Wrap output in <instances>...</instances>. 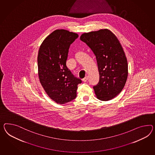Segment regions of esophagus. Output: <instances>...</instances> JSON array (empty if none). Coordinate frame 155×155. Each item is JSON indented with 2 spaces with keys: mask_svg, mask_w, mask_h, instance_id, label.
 <instances>
[{
  "mask_svg": "<svg viewBox=\"0 0 155 155\" xmlns=\"http://www.w3.org/2000/svg\"><path fill=\"white\" fill-rule=\"evenodd\" d=\"M87 79H88V77L87 76H85L84 79H83V81L84 82H86L87 81Z\"/></svg>",
  "mask_w": 155,
  "mask_h": 155,
  "instance_id": "1",
  "label": "esophagus"
}]
</instances>
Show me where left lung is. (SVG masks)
Segmentation results:
<instances>
[{"label": "left lung", "mask_w": 155, "mask_h": 155, "mask_svg": "<svg viewBox=\"0 0 155 155\" xmlns=\"http://www.w3.org/2000/svg\"><path fill=\"white\" fill-rule=\"evenodd\" d=\"M80 40L96 57L99 80L93 89L97 98L101 101L113 99L123 90L128 75L127 59L119 40L108 29L84 33Z\"/></svg>", "instance_id": "1"}]
</instances>
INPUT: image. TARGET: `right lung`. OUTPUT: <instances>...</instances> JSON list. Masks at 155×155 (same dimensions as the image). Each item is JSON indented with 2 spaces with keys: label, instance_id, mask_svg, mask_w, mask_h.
Returning a JSON list of instances; mask_svg holds the SVG:
<instances>
[{
  "label": "right lung",
  "instance_id": "add662e5",
  "mask_svg": "<svg viewBox=\"0 0 155 155\" xmlns=\"http://www.w3.org/2000/svg\"><path fill=\"white\" fill-rule=\"evenodd\" d=\"M78 34L58 29L44 39L38 56V75L48 96L56 103L64 104L76 97L78 85L81 80L75 77L66 66L70 45Z\"/></svg>",
  "mask_w": 155,
  "mask_h": 155
}]
</instances>
